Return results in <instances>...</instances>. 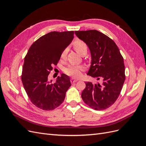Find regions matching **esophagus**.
Masks as SVG:
<instances>
[{
  "label": "esophagus",
  "instance_id": "esophagus-1",
  "mask_svg": "<svg viewBox=\"0 0 146 146\" xmlns=\"http://www.w3.org/2000/svg\"><path fill=\"white\" fill-rule=\"evenodd\" d=\"M78 80H77V79H75V78H72L71 79H70V82H71L72 83H75V82H77Z\"/></svg>",
  "mask_w": 146,
  "mask_h": 146
}]
</instances>
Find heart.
I'll return each mask as SVG.
<instances>
[{
    "mask_svg": "<svg viewBox=\"0 0 146 146\" xmlns=\"http://www.w3.org/2000/svg\"><path fill=\"white\" fill-rule=\"evenodd\" d=\"M73 47L78 54L83 55L84 54H86L88 50V47L86 43L82 40H76L73 43ZM67 54V49L65 48L61 52V58L64 59ZM84 70V67L83 66H74L69 65L66 67L64 72L68 76H72L75 78H78L80 76L81 72Z\"/></svg>",
    "mask_w": 146,
    "mask_h": 146,
    "instance_id": "b5f03b06",
    "label": "heart"
}]
</instances>
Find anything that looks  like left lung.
<instances>
[{"label": "left lung", "mask_w": 146, "mask_h": 146, "mask_svg": "<svg viewBox=\"0 0 146 146\" xmlns=\"http://www.w3.org/2000/svg\"><path fill=\"white\" fill-rule=\"evenodd\" d=\"M75 33L91 52V65L87 74L102 80V83L86 82L82 98L92 109H107L118 98L125 81L123 57L116 43L98 30L76 31Z\"/></svg>", "instance_id": "obj_1"}]
</instances>
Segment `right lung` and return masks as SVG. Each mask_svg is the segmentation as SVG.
<instances>
[{
	"label": "right lung",
	"instance_id": "add662e5",
	"mask_svg": "<svg viewBox=\"0 0 146 146\" xmlns=\"http://www.w3.org/2000/svg\"><path fill=\"white\" fill-rule=\"evenodd\" d=\"M74 33V31L52 32L43 35L32 44L25 56L22 82L32 103L41 110L58 107L71 86L69 76L64 74L54 83L48 81V76L58 63L61 52L72 42Z\"/></svg>",
	"mask_w": 146,
	"mask_h": 146
}]
</instances>
